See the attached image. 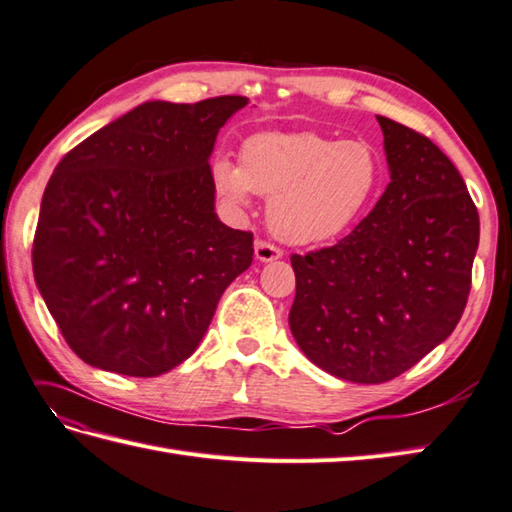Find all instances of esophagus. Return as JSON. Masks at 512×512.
<instances>
[{"label":"esophagus","instance_id":"34e87169","mask_svg":"<svg viewBox=\"0 0 512 512\" xmlns=\"http://www.w3.org/2000/svg\"><path fill=\"white\" fill-rule=\"evenodd\" d=\"M254 254H256V260H260V263H271V260L282 258L280 249L276 245L267 243V241H256L254 243Z\"/></svg>","mask_w":512,"mask_h":512}]
</instances>
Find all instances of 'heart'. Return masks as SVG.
I'll return each mask as SVG.
<instances>
[{
	"instance_id": "1",
	"label": "heart",
	"mask_w": 512,
	"mask_h": 512,
	"mask_svg": "<svg viewBox=\"0 0 512 512\" xmlns=\"http://www.w3.org/2000/svg\"><path fill=\"white\" fill-rule=\"evenodd\" d=\"M214 190L234 208L256 192L269 199V227L289 245L342 234L381 184V155L366 140L337 142L315 131H265L241 146V164L217 157Z\"/></svg>"
}]
</instances>
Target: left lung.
Segmentation results:
<instances>
[{"label": "left lung", "mask_w": 512, "mask_h": 512, "mask_svg": "<svg viewBox=\"0 0 512 512\" xmlns=\"http://www.w3.org/2000/svg\"><path fill=\"white\" fill-rule=\"evenodd\" d=\"M390 184L333 247L293 254L291 333L317 368L352 383L399 377L453 333L471 291L478 208L425 135L377 116Z\"/></svg>", "instance_id": "left-lung-1"}]
</instances>
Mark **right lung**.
<instances>
[{
  "label": "right lung",
  "mask_w": 512,
  "mask_h": 512,
  "mask_svg": "<svg viewBox=\"0 0 512 512\" xmlns=\"http://www.w3.org/2000/svg\"><path fill=\"white\" fill-rule=\"evenodd\" d=\"M245 96L151 100L67 153L45 186L34 280L85 363L157 377L197 350L252 232L214 212L210 155Z\"/></svg>",
  "instance_id": "1"
}]
</instances>
